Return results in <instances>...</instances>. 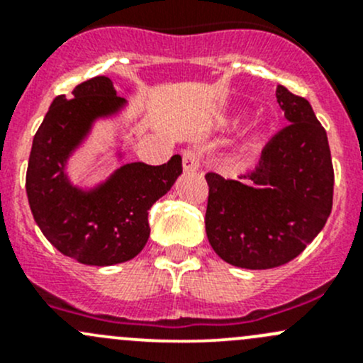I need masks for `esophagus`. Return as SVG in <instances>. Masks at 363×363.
<instances>
[{"label": "esophagus", "mask_w": 363, "mask_h": 363, "mask_svg": "<svg viewBox=\"0 0 363 363\" xmlns=\"http://www.w3.org/2000/svg\"><path fill=\"white\" fill-rule=\"evenodd\" d=\"M200 161H202V156H200L199 151L195 149H186L182 152V168L186 172H195L200 168Z\"/></svg>", "instance_id": "1"}]
</instances>
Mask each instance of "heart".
<instances>
[{
    "instance_id": "obj_1",
    "label": "heart",
    "mask_w": 363,
    "mask_h": 363,
    "mask_svg": "<svg viewBox=\"0 0 363 363\" xmlns=\"http://www.w3.org/2000/svg\"><path fill=\"white\" fill-rule=\"evenodd\" d=\"M240 121H242V116H240V117H239V119H237V121H235V123H237V124H239V123H240Z\"/></svg>"
}]
</instances>
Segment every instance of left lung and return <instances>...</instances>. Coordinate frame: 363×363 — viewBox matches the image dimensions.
Segmentation results:
<instances>
[{
    "mask_svg": "<svg viewBox=\"0 0 363 363\" xmlns=\"http://www.w3.org/2000/svg\"><path fill=\"white\" fill-rule=\"evenodd\" d=\"M288 126L270 138L247 184L208 172L205 232L221 259L263 270L296 258L332 211L334 167L327 131L309 101L277 86Z\"/></svg>",
    "mask_w": 363,
    "mask_h": 363,
    "instance_id": "8db88e82",
    "label": "left lung"
}]
</instances>
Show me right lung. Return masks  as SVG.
<instances>
[{
	"mask_svg": "<svg viewBox=\"0 0 363 363\" xmlns=\"http://www.w3.org/2000/svg\"><path fill=\"white\" fill-rule=\"evenodd\" d=\"M54 98L33 138L26 193L36 225L57 251L84 265L108 267L135 258L149 239L147 214L182 174V158L160 167L126 163L93 189L72 184L67 163L94 121L126 105L108 77H94Z\"/></svg>",
	"mask_w": 363,
	"mask_h": 363,
	"instance_id": "right-lung-1",
	"label": "right lung"
}]
</instances>
